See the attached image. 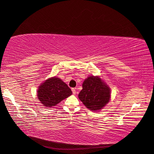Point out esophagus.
Wrapping results in <instances>:
<instances>
[{
	"label": "esophagus",
	"instance_id": "34e87169",
	"mask_svg": "<svg viewBox=\"0 0 154 154\" xmlns=\"http://www.w3.org/2000/svg\"><path fill=\"white\" fill-rule=\"evenodd\" d=\"M72 93H73V94H74V95H75V93H76V91H75V88H72Z\"/></svg>",
	"mask_w": 154,
	"mask_h": 154
}]
</instances>
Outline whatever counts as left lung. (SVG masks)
I'll use <instances>...</instances> for the list:
<instances>
[{"instance_id":"1","label":"left lung","mask_w":154,"mask_h":154,"mask_svg":"<svg viewBox=\"0 0 154 154\" xmlns=\"http://www.w3.org/2000/svg\"><path fill=\"white\" fill-rule=\"evenodd\" d=\"M79 98L88 109L99 111L109 101L110 88L99 76L91 75L83 82Z\"/></svg>"}]
</instances>
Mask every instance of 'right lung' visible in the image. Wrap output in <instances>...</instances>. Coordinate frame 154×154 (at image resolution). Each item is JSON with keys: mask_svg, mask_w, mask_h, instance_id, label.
I'll return each instance as SVG.
<instances>
[{"mask_svg": "<svg viewBox=\"0 0 154 154\" xmlns=\"http://www.w3.org/2000/svg\"><path fill=\"white\" fill-rule=\"evenodd\" d=\"M72 94L66 83L57 77L47 79L38 87V99L43 106L53 107Z\"/></svg>", "mask_w": 154, "mask_h": 154, "instance_id": "add662e5", "label": "right lung"}]
</instances>
